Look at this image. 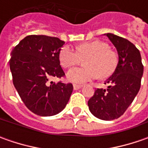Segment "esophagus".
<instances>
[{
  "instance_id": "34e87169",
  "label": "esophagus",
  "mask_w": 148,
  "mask_h": 148,
  "mask_svg": "<svg viewBox=\"0 0 148 148\" xmlns=\"http://www.w3.org/2000/svg\"><path fill=\"white\" fill-rule=\"evenodd\" d=\"M82 88V86L81 85H77V84H74L73 85V89L75 90H79V89Z\"/></svg>"
}]
</instances>
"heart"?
Here are the masks:
<instances>
[{
	"label": "heart",
	"mask_w": 148,
	"mask_h": 148,
	"mask_svg": "<svg viewBox=\"0 0 148 148\" xmlns=\"http://www.w3.org/2000/svg\"><path fill=\"white\" fill-rule=\"evenodd\" d=\"M107 43L94 40L83 43L77 47V52L70 46H64L59 53L60 64L68 68L82 62L85 66L71 68L66 78L74 84H82L99 77L104 79L114 71L118 63L117 54L109 49Z\"/></svg>",
	"instance_id": "obj_1"
}]
</instances>
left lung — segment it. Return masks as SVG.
<instances>
[{"label":"left lung","mask_w":148,"mask_h":148,"mask_svg":"<svg viewBox=\"0 0 148 148\" xmlns=\"http://www.w3.org/2000/svg\"><path fill=\"white\" fill-rule=\"evenodd\" d=\"M115 47L119 62L114 73L105 82L108 89H97L88 100L89 110L102 120H114L123 114L141 86L143 66L134 43L114 34H105Z\"/></svg>","instance_id":"8db88e82"}]
</instances>
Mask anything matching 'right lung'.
Wrapping results in <instances>:
<instances>
[{"instance_id":"add662e5","label":"right lung","mask_w":148,"mask_h":148,"mask_svg":"<svg viewBox=\"0 0 148 148\" xmlns=\"http://www.w3.org/2000/svg\"><path fill=\"white\" fill-rule=\"evenodd\" d=\"M65 43L58 38L29 35L11 52L10 69L13 84L26 107L39 116H53L66 107L73 86L55 83L52 77L64 76L59 53Z\"/></svg>"}]
</instances>
